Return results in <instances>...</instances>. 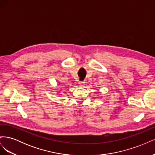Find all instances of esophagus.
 <instances>
[{"label": "esophagus", "mask_w": 155, "mask_h": 155, "mask_svg": "<svg viewBox=\"0 0 155 155\" xmlns=\"http://www.w3.org/2000/svg\"><path fill=\"white\" fill-rule=\"evenodd\" d=\"M84 83H85V82H83V81H79V85L81 86V87H83V85H84Z\"/></svg>", "instance_id": "esophagus-1"}]
</instances>
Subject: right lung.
Instances as JSON below:
<instances>
[{
    "mask_svg": "<svg viewBox=\"0 0 155 155\" xmlns=\"http://www.w3.org/2000/svg\"><path fill=\"white\" fill-rule=\"evenodd\" d=\"M58 94H59V95H61V93L60 92V91H58Z\"/></svg>",
    "mask_w": 155,
    "mask_h": 155,
    "instance_id": "right-lung-1",
    "label": "right lung"
}]
</instances>
